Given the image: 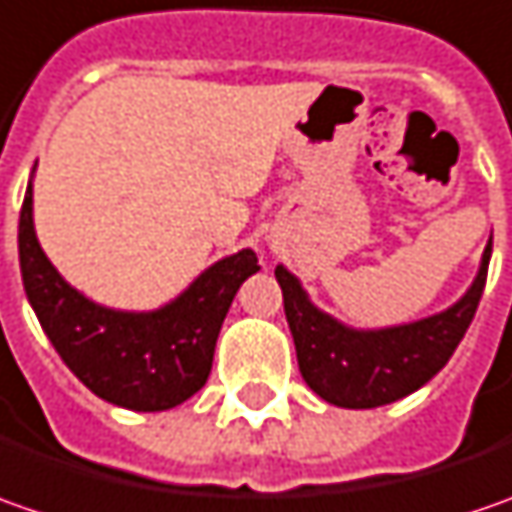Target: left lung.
<instances>
[{
  "mask_svg": "<svg viewBox=\"0 0 512 512\" xmlns=\"http://www.w3.org/2000/svg\"><path fill=\"white\" fill-rule=\"evenodd\" d=\"M490 252L493 237L484 249L473 286L456 306L424 321L375 332L349 329L315 309L300 289L298 278L278 266L275 278L283 289V309L295 338L303 381L323 401L346 410L384 407L424 387L453 358L467 326L473 323L487 283Z\"/></svg>",
  "mask_w": 512,
  "mask_h": 512,
  "instance_id": "left-lung-1",
  "label": "left lung"
}]
</instances>
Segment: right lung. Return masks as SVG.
Segmentation results:
<instances>
[{
    "mask_svg": "<svg viewBox=\"0 0 512 512\" xmlns=\"http://www.w3.org/2000/svg\"><path fill=\"white\" fill-rule=\"evenodd\" d=\"M28 183L19 212V266L25 295L45 335L85 387L125 410H171L209 381L214 344L257 255L243 249L217 260L177 300L157 312H114L59 278L34 232Z\"/></svg>",
    "mask_w": 512,
    "mask_h": 512,
    "instance_id": "obj_1",
    "label": "right lung"
}]
</instances>
